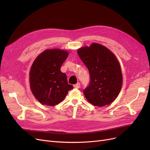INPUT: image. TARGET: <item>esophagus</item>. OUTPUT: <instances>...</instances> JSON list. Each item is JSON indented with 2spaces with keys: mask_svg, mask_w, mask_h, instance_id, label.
<instances>
[{
  "mask_svg": "<svg viewBox=\"0 0 150 150\" xmlns=\"http://www.w3.org/2000/svg\"><path fill=\"white\" fill-rule=\"evenodd\" d=\"M74 88H77V89L79 88H80V83H78L77 84H74Z\"/></svg>",
  "mask_w": 150,
  "mask_h": 150,
  "instance_id": "34e87169",
  "label": "esophagus"
}]
</instances>
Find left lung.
Returning <instances> with one entry per match:
<instances>
[{
    "instance_id": "8db88e82",
    "label": "left lung",
    "mask_w": 150,
    "mask_h": 150,
    "mask_svg": "<svg viewBox=\"0 0 150 150\" xmlns=\"http://www.w3.org/2000/svg\"><path fill=\"white\" fill-rule=\"evenodd\" d=\"M78 55L89 72V85L83 93L94 106L102 107L114 101L121 91L122 76L116 57L98 43L79 48Z\"/></svg>"
}]
</instances>
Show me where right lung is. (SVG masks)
<instances>
[{"mask_svg":"<svg viewBox=\"0 0 150 150\" xmlns=\"http://www.w3.org/2000/svg\"><path fill=\"white\" fill-rule=\"evenodd\" d=\"M69 52L60 49H46L35 58L29 72L30 88L42 104L55 106L64 100L73 86L68 84L61 67Z\"/></svg>","mask_w":150,"mask_h":150,"instance_id":"1","label":"right lung"}]
</instances>
